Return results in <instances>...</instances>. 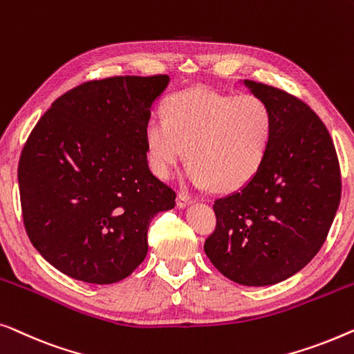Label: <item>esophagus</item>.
Returning a JSON list of instances; mask_svg holds the SVG:
<instances>
[{
	"mask_svg": "<svg viewBox=\"0 0 354 354\" xmlns=\"http://www.w3.org/2000/svg\"><path fill=\"white\" fill-rule=\"evenodd\" d=\"M191 202H192V198L189 197L187 194H184V192H179V194H178V197H176V205H178L179 208L189 205V203H191Z\"/></svg>",
	"mask_w": 354,
	"mask_h": 354,
	"instance_id": "34e87169",
	"label": "esophagus"
}]
</instances>
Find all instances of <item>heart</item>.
I'll use <instances>...</instances> for the list:
<instances>
[{
  "label": "heart",
  "mask_w": 354,
  "mask_h": 354,
  "mask_svg": "<svg viewBox=\"0 0 354 354\" xmlns=\"http://www.w3.org/2000/svg\"><path fill=\"white\" fill-rule=\"evenodd\" d=\"M272 134L274 115L260 96L191 88L163 102V117L149 118L144 144L160 179L173 176L186 149L189 183L232 192L260 173Z\"/></svg>",
  "instance_id": "obj_1"
}]
</instances>
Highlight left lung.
I'll list each match as a JSON object with an SVG mask.
<instances>
[{"label": "left lung", "instance_id": "obj_1", "mask_svg": "<svg viewBox=\"0 0 354 354\" xmlns=\"http://www.w3.org/2000/svg\"><path fill=\"white\" fill-rule=\"evenodd\" d=\"M270 104L274 134L266 162L247 186L216 198L207 257L242 286H271L305 268L326 242L342 197L337 151L311 107L293 94L245 80Z\"/></svg>", "mask_w": 354, "mask_h": 354}]
</instances>
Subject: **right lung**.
I'll return each instance as SVG.
<instances>
[{"label": "right lung", "mask_w": 354, "mask_h": 354, "mask_svg": "<svg viewBox=\"0 0 354 354\" xmlns=\"http://www.w3.org/2000/svg\"><path fill=\"white\" fill-rule=\"evenodd\" d=\"M168 75L111 77L64 93L32 129L19 160L24 226L64 274L128 277L147 255V229L176 192L147 165L144 128Z\"/></svg>", "instance_id": "obj_1"}]
</instances>
